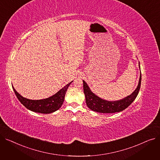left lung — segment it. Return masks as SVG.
Listing matches in <instances>:
<instances>
[{
	"label": "left lung",
	"mask_w": 160,
	"mask_h": 160,
	"mask_svg": "<svg viewBox=\"0 0 160 160\" xmlns=\"http://www.w3.org/2000/svg\"><path fill=\"white\" fill-rule=\"evenodd\" d=\"M141 82V73L140 74L138 86L136 90L130 95L125 97L122 100H117V101H107V100L99 98L92 93L86 82L83 80V93L85 94L86 104L91 110L99 113H109L120 112L128 108L133 102V100L136 99L140 89Z\"/></svg>",
	"instance_id": "obj_1"
}]
</instances>
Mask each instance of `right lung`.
I'll return each instance as SVG.
<instances>
[{
  "label": "right lung",
  "mask_w": 160,
  "mask_h": 160,
  "mask_svg": "<svg viewBox=\"0 0 160 160\" xmlns=\"http://www.w3.org/2000/svg\"><path fill=\"white\" fill-rule=\"evenodd\" d=\"M71 82L67 83L65 86H64L53 96L45 99L37 100L24 98L15 91L13 87V89L16 97H18V100L24 106L32 112L47 114L54 112L58 109H60L64 101L66 91Z\"/></svg>",
  "instance_id": "obj_1"
}]
</instances>
